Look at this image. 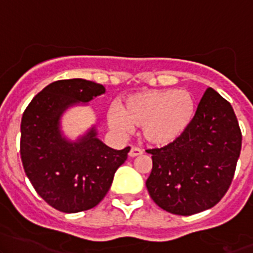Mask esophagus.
<instances>
[{"label":"esophagus","instance_id":"obj_1","mask_svg":"<svg viewBox=\"0 0 253 253\" xmlns=\"http://www.w3.org/2000/svg\"><path fill=\"white\" fill-rule=\"evenodd\" d=\"M129 157H138V155L143 154V150L141 149V148H137V147H132L131 150H129Z\"/></svg>","mask_w":253,"mask_h":253}]
</instances>
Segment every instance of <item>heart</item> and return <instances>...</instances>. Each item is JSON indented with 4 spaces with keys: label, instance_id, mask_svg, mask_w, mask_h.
<instances>
[{
    "label": "heart",
    "instance_id": "b5f03b06",
    "mask_svg": "<svg viewBox=\"0 0 253 253\" xmlns=\"http://www.w3.org/2000/svg\"><path fill=\"white\" fill-rule=\"evenodd\" d=\"M195 98L187 90H145L125 99L121 108L109 111V125L126 136L142 127L147 142L155 145L172 143L185 132L195 115Z\"/></svg>",
    "mask_w": 253,
    "mask_h": 253
}]
</instances>
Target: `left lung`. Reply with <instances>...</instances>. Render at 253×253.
I'll return each instance as SVG.
<instances>
[{"instance_id": "8db88e82", "label": "left lung", "mask_w": 253, "mask_h": 253, "mask_svg": "<svg viewBox=\"0 0 253 253\" xmlns=\"http://www.w3.org/2000/svg\"><path fill=\"white\" fill-rule=\"evenodd\" d=\"M241 142L233 106L208 88L185 132L165 147L147 149L153 160L145 182L149 196L177 215L211 208L230 187Z\"/></svg>"}]
</instances>
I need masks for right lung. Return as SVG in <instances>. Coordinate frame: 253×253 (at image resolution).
<instances>
[{
  "mask_svg": "<svg viewBox=\"0 0 253 253\" xmlns=\"http://www.w3.org/2000/svg\"><path fill=\"white\" fill-rule=\"evenodd\" d=\"M103 93L104 85L85 79L56 81L37 94L23 114L20 158L25 174L38 195L63 213L98 206L131 149L108 147L96 138L94 128L76 143L61 136L62 112Z\"/></svg>",
  "mask_w": 253,
  "mask_h": 253,
  "instance_id": "right-lung-1",
  "label": "right lung"
}]
</instances>
